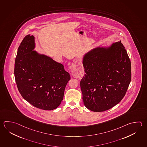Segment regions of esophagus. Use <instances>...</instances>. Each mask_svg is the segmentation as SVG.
<instances>
[{
	"mask_svg": "<svg viewBox=\"0 0 147 147\" xmlns=\"http://www.w3.org/2000/svg\"><path fill=\"white\" fill-rule=\"evenodd\" d=\"M72 74H73V73H72Z\"/></svg>",
	"mask_w": 147,
	"mask_h": 147,
	"instance_id": "esophagus-1",
	"label": "esophagus"
}]
</instances>
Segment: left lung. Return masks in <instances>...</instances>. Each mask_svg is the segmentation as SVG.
Wrapping results in <instances>:
<instances>
[{
  "mask_svg": "<svg viewBox=\"0 0 147 147\" xmlns=\"http://www.w3.org/2000/svg\"><path fill=\"white\" fill-rule=\"evenodd\" d=\"M85 74L80 81L84 103L94 112L109 110L122 100L131 81V63L121 40L96 48L83 59Z\"/></svg>",
  "mask_w": 147,
  "mask_h": 147,
  "instance_id": "obj_1",
  "label": "left lung"
}]
</instances>
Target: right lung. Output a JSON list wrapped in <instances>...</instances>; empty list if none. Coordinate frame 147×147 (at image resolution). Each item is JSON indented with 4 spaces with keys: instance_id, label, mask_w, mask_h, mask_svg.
Returning <instances> with one entry per match:
<instances>
[{
    "instance_id": "1",
    "label": "right lung",
    "mask_w": 147,
    "mask_h": 147,
    "mask_svg": "<svg viewBox=\"0 0 147 147\" xmlns=\"http://www.w3.org/2000/svg\"><path fill=\"white\" fill-rule=\"evenodd\" d=\"M34 37L28 35L20 43L14 64L17 87L32 105L51 110L60 105L71 78L63 65L34 51Z\"/></svg>"
}]
</instances>
